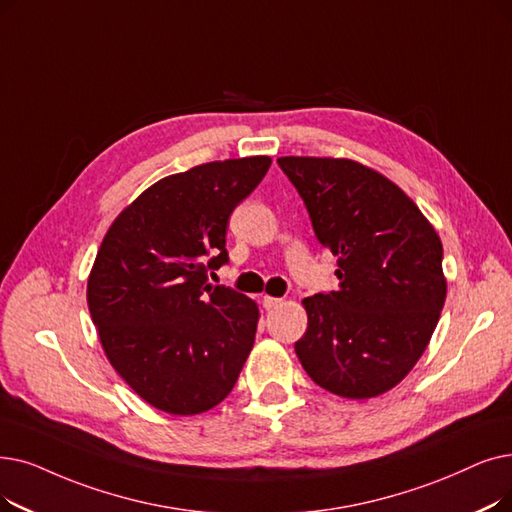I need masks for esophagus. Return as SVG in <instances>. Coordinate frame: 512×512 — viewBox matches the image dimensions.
<instances>
[{
  "instance_id": "34e87169",
  "label": "esophagus",
  "mask_w": 512,
  "mask_h": 512,
  "mask_svg": "<svg viewBox=\"0 0 512 512\" xmlns=\"http://www.w3.org/2000/svg\"><path fill=\"white\" fill-rule=\"evenodd\" d=\"M278 305H282V299H278V297H270V295H265V297H263V307H265V309H276Z\"/></svg>"
}]
</instances>
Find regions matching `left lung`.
<instances>
[{
    "instance_id": "1",
    "label": "left lung",
    "mask_w": 512,
    "mask_h": 512,
    "mask_svg": "<svg viewBox=\"0 0 512 512\" xmlns=\"http://www.w3.org/2000/svg\"><path fill=\"white\" fill-rule=\"evenodd\" d=\"M339 288L303 299L297 358L322 389L368 399L414 368L437 326L446 278L427 217L385 175L347 159L282 157Z\"/></svg>"
}]
</instances>
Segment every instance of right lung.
I'll list each match as a JSON object with an SVG mask.
<instances>
[{
    "instance_id": "1",
    "label": "right lung",
    "mask_w": 512,
    "mask_h": 512,
    "mask_svg": "<svg viewBox=\"0 0 512 512\" xmlns=\"http://www.w3.org/2000/svg\"><path fill=\"white\" fill-rule=\"evenodd\" d=\"M270 165L247 157L163 177L102 240L87 305L106 358L154 408L177 416L215 408L249 358L259 309L209 284V270L230 261L228 219Z\"/></svg>"
}]
</instances>
